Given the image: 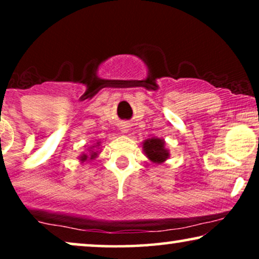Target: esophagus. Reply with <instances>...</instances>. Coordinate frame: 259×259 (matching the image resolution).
Listing matches in <instances>:
<instances>
[{
  "label": "esophagus",
  "mask_w": 259,
  "mask_h": 259,
  "mask_svg": "<svg viewBox=\"0 0 259 259\" xmlns=\"http://www.w3.org/2000/svg\"><path fill=\"white\" fill-rule=\"evenodd\" d=\"M121 131L123 133H126L127 131H128V125H127V123H123V125L121 126Z\"/></svg>",
  "instance_id": "34e87169"
}]
</instances>
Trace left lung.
<instances>
[{"label":"left lung","instance_id":"left-lung-1","mask_svg":"<svg viewBox=\"0 0 259 259\" xmlns=\"http://www.w3.org/2000/svg\"><path fill=\"white\" fill-rule=\"evenodd\" d=\"M143 151L146 157L154 164H162L167 160L169 152L165 147V141L160 138H150L143 143Z\"/></svg>","mask_w":259,"mask_h":259}]
</instances>
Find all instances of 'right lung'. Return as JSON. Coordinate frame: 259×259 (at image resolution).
Masks as SVG:
<instances>
[{
  "instance_id": "obj_1",
  "label": "right lung",
  "mask_w": 259,
  "mask_h": 259,
  "mask_svg": "<svg viewBox=\"0 0 259 259\" xmlns=\"http://www.w3.org/2000/svg\"><path fill=\"white\" fill-rule=\"evenodd\" d=\"M100 143H98V145ZM97 145V146H98ZM90 153H82V155L80 157V161H87V160H92V159H95L98 157V151H95V146L90 147Z\"/></svg>"
}]
</instances>
